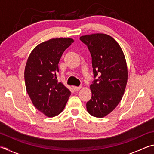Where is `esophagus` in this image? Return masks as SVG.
<instances>
[{
	"label": "esophagus",
	"instance_id": "34e87169",
	"mask_svg": "<svg viewBox=\"0 0 154 154\" xmlns=\"http://www.w3.org/2000/svg\"><path fill=\"white\" fill-rule=\"evenodd\" d=\"M82 88V86H73V90L75 92H77V91H79Z\"/></svg>",
	"mask_w": 154,
	"mask_h": 154
}]
</instances>
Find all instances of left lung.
<instances>
[{
    "label": "left lung",
    "mask_w": 154,
    "mask_h": 154,
    "mask_svg": "<svg viewBox=\"0 0 154 154\" xmlns=\"http://www.w3.org/2000/svg\"><path fill=\"white\" fill-rule=\"evenodd\" d=\"M92 56L94 77L90 85L92 98L87 111L96 118H104L120 102L128 81V67L120 45L111 36L103 33L82 36Z\"/></svg>",
    "instance_id": "obj_1"
}]
</instances>
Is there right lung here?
<instances>
[{
    "mask_svg": "<svg viewBox=\"0 0 154 154\" xmlns=\"http://www.w3.org/2000/svg\"><path fill=\"white\" fill-rule=\"evenodd\" d=\"M74 40L56 38L38 44L31 51L25 66L24 79L33 105L52 118L64 110L71 91L57 80L58 63L62 54Z\"/></svg>",
    "mask_w": 154,
    "mask_h": 154,
    "instance_id": "obj_1",
    "label": "right lung"
}]
</instances>
